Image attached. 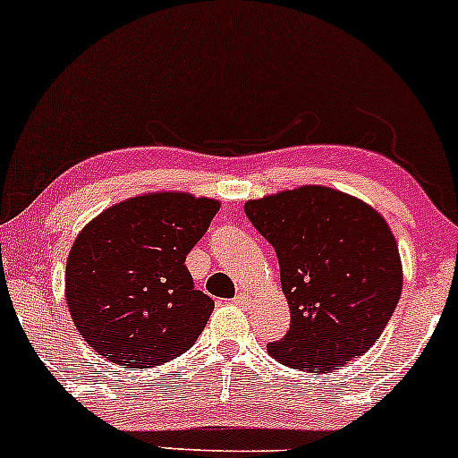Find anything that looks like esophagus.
Returning a JSON list of instances; mask_svg holds the SVG:
<instances>
[{
	"label": "esophagus",
	"mask_w": 458,
	"mask_h": 458,
	"mask_svg": "<svg viewBox=\"0 0 458 458\" xmlns=\"http://www.w3.org/2000/svg\"><path fill=\"white\" fill-rule=\"evenodd\" d=\"M233 302L238 307H242V310H250V307H253V298H250L249 294H244V292H240V294L233 298Z\"/></svg>",
	"instance_id": "34e87169"
}]
</instances>
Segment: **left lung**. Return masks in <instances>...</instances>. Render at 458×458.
<instances>
[{
  "label": "left lung",
  "mask_w": 458,
  "mask_h": 458,
  "mask_svg": "<svg viewBox=\"0 0 458 458\" xmlns=\"http://www.w3.org/2000/svg\"><path fill=\"white\" fill-rule=\"evenodd\" d=\"M275 246L290 331L268 354L294 369L342 368L374 346L403 292V264L387 220L361 199L301 186L244 205Z\"/></svg>",
  "instance_id": "8db88e82"
}]
</instances>
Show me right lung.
<instances>
[{
  "instance_id": "1",
  "label": "right lung",
  "mask_w": 458,
  "mask_h": 458,
  "mask_svg": "<svg viewBox=\"0 0 458 458\" xmlns=\"http://www.w3.org/2000/svg\"><path fill=\"white\" fill-rule=\"evenodd\" d=\"M218 209L216 199L148 192L104 209L77 233L64 296L92 351L142 369L197 342L214 301L194 290L186 255Z\"/></svg>"
}]
</instances>
